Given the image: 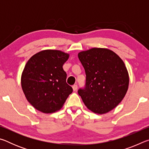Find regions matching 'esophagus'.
I'll return each instance as SVG.
<instances>
[{
    "mask_svg": "<svg viewBox=\"0 0 149 149\" xmlns=\"http://www.w3.org/2000/svg\"><path fill=\"white\" fill-rule=\"evenodd\" d=\"M72 88H73V90H74L75 91H76L77 89V85H74L72 86Z\"/></svg>",
    "mask_w": 149,
    "mask_h": 149,
    "instance_id": "obj_1",
    "label": "esophagus"
}]
</instances>
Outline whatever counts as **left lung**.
<instances>
[{
  "label": "left lung",
  "instance_id": "obj_1",
  "mask_svg": "<svg viewBox=\"0 0 149 149\" xmlns=\"http://www.w3.org/2000/svg\"><path fill=\"white\" fill-rule=\"evenodd\" d=\"M86 81L78 94L88 109L105 114L119 104L127 93L129 75L122 60L112 50L93 48L78 54Z\"/></svg>",
  "mask_w": 149,
  "mask_h": 149
}]
</instances>
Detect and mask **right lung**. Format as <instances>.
<instances>
[{
  "label": "right lung",
  "mask_w": 149,
  "mask_h": 149,
  "mask_svg": "<svg viewBox=\"0 0 149 149\" xmlns=\"http://www.w3.org/2000/svg\"><path fill=\"white\" fill-rule=\"evenodd\" d=\"M68 58V54L60 50H45L33 55L25 65L22 87L27 100L37 110L56 112L72 93L62 68Z\"/></svg>",
  "instance_id": "add662e5"
}]
</instances>
